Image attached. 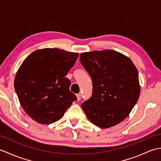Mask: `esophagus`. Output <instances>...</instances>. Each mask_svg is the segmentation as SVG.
I'll list each match as a JSON object with an SVG mask.
<instances>
[{"label":"esophagus","mask_w":161,"mask_h":161,"mask_svg":"<svg viewBox=\"0 0 161 161\" xmlns=\"http://www.w3.org/2000/svg\"><path fill=\"white\" fill-rule=\"evenodd\" d=\"M77 99L78 101H80L81 100V94H77Z\"/></svg>","instance_id":"obj_1"}]
</instances>
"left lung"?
Here are the masks:
<instances>
[{"label": "left lung", "mask_w": 161, "mask_h": 161, "mask_svg": "<svg viewBox=\"0 0 161 161\" xmlns=\"http://www.w3.org/2000/svg\"><path fill=\"white\" fill-rule=\"evenodd\" d=\"M80 59L93 83V95L81 104L86 117L100 128L119 124L138 100L137 68L128 57L111 50L83 53Z\"/></svg>", "instance_id": "obj_1"}]
</instances>
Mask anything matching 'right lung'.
Masks as SVG:
<instances>
[{"instance_id":"right-lung-1","label":"right lung","mask_w":161,"mask_h":161,"mask_svg":"<svg viewBox=\"0 0 161 161\" xmlns=\"http://www.w3.org/2000/svg\"><path fill=\"white\" fill-rule=\"evenodd\" d=\"M78 55L58 48L39 49L20 65L14 88L24 111L36 122L47 125L59 120L77 100L66 75Z\"/></svg>"}]
</instances>
